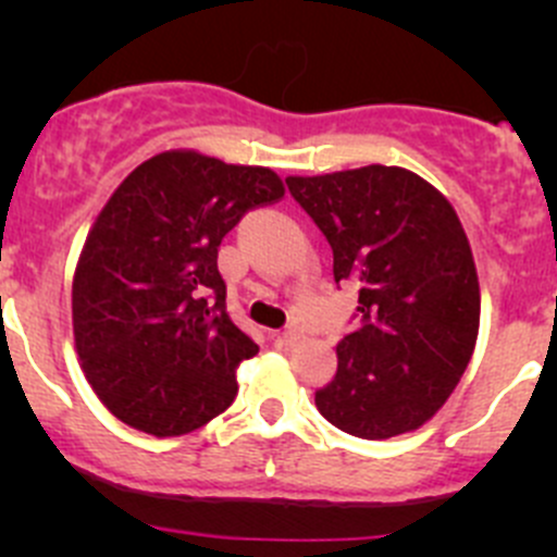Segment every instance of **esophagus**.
<instances>
[{
  "label": "esophagus",
  "mask_w": 557,
  "mask_h": 557,
  "mask_svg": "<svg viewBox=\"0 0 557 557\" xmlns=\"http://www.w3.org/2000/svg\"><path fill=\"white\" fill-rule=\"evenodd\" d=\"M299 336H301V331L296 329V325H288V329H285V331H280L277 342L283 347H290V345H296V342H299Z\"/></svg>",
  "instance_id": "1"
}]
</instances>
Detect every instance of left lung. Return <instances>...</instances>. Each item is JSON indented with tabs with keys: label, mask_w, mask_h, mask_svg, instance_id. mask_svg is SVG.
<instances>
[{
	"label": "left lung",
	"mask_w": 557,
	"mask_h": 557,
	"mask_svg": "<svg viewBox=\"0 0 557 557\" xmlns=\"http://www.w3.org/2000/svg\"><path fill=\"white\" fill-rule=\"evenodd\" d=\"M334 252V280L358 285L336 374L314 391L331 425L391 440L434 418L471 361L480 283L450 201L401 166L285 180Z\"/></svg>",
	"instance_id": "left-lung-1"
}]
</instances>
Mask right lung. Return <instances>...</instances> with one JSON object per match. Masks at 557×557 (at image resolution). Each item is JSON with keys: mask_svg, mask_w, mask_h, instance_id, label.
Wrapping results in <instances>:
<instances>
[{"mask_svg": "<svg viewBox=\"0 0 557 557\" xmlns=\"http://www.w3.org/2000/svg\"><path fill=\"white\" fill-rule=\"evenodd\" d=\"M283 194L272 170L194 150L153 156L117 185L72 283L77 356L117 420L180 436L232 407L258 345L228 318L218 247Z\"/></svg>", "mask_w": 557, "mask_h": 557, "instance_id": "1", "label": "right lung"}]
</instances>
